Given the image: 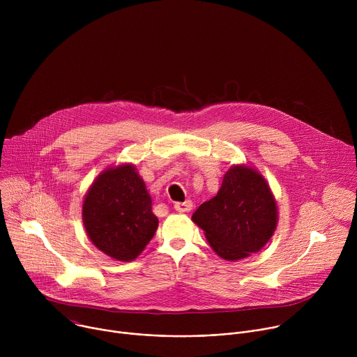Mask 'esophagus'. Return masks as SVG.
I'll list each match as a JSON object with an SVG mask.
<instances>
[{
	"label": "esophagus",
	"instance_id": "1",
	"mask_svg": "<svg viewBox=\"0 0 357 357\" xmlns=\"http://www.w3.org/2000/svg\"><path fill=\"white\" fill-rule=\"evenodd\" d=\"M192 202L190 200H185V202H176L174 205V209L178 212H189L192 209Z\"/></svg>",
	"mask_w": 357,
	"mask_h": 357
}]
</instances>
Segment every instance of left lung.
Segmentation results:
<instances>
[{"instance_id":"left-lung-1","label":"left lung","mask_w":357,"mask_h":357,"mask_svg":"<svg viewBox=\"0 0 357 357\" xmlns=\"http://www.w3.org/2000/svg\"><path fill=\"white\" fill-rule=\"evenodd\" d=\"M192 220L219 257L236 261L260 251L278 222L274 195L263 175L248 165H233L215 197L202 203Z\"/></svg>"}]
</instances>
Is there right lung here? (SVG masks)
Returning <instances> with one entry per match:
<instances>
[{
    "mask_svg": "<svg viewBox=\"0 0 357 357\" xmlns=\"http://www.w3.org/2000/svg\"><path fill=\"white\" fill-rule=\"evenodd\" d=\"M82 216L91 243L126 263L139 256L158 227L151 196L132 164L107 168L94 179Z\"/></svg>",
    "mask_w": 357,
    "mask_h": 357,
    "instance_id": "1",
    "label": "right lung"
}]
</instances>
